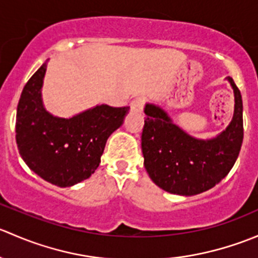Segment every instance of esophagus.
<instances>
[{"mask_svg": "<svg viewBox=\"0 0 258 258\" xmlns=\"http://www.w3.org/2000/svg\"><path fill=\"white\" fill-rule=\"evenodd\" d=\"M144 110V100L142 98H136L131 102V111L134 112H142Z\"/></svg>", "mask_w": 258, "mask_h": 258, "instance_id": "obj_1", "label": "esophagus"}]
</instances>
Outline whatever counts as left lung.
Returning <instances> with one entry per match:
<instances>
[{
	"instance_id": "8db88e82",
	"label": "left lung",
	"mask_w": 258,
	"mask_h": 258,
	"mask_svg": "<svg viewBox=\"0 0 258 258\" xmlns=\"http://www.w3.org/2000/svg\"><path fill=\"white\" fill-rule=\"evenodd\" d=\"M235 96L233 117L226 130L212 139H197L177 126L155 103H146L141 146L145 168L160 188L194 196L215 187L235 165L243 141L241 92L231 77Z\"/></svg>"
}]
</instances>
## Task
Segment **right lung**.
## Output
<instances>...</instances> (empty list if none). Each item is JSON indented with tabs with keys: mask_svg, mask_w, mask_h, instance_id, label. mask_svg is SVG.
<instances>
[{
	"mask_svg": "<svg viewBox=\"0 0 258 258\" xmlns=\"http://www.w3.org/2000/svg\"><path fill=\"white\" fill-rule=\"evenodd\" d=\"M47 61L28 80L16 116V142L26 165L58 187L80 183L97 170L107 139L122 126L130 107H95L63 118L45 108L42 86Z\"/></svg>",
	"mask_w": 258,
	"mask_h": 258,
	"instance_id": "1",
	"label": "right lung"
}]
</instances>
